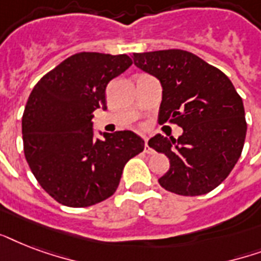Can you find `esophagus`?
I'll return each instance as SVG.
<instances>
[{
	"mask_svg": "<svg viewBox=\"0 0 261 261\" xmlns=\"http://www.w3.org/2000/svg\"><path fill=\"white\" fill-rule=\"evenodd\" d=\"M147 141H149V139L145 137V149H143V151H145V153H151V151H153V149H151V147L147 145Z\"/></svg>",
	"mask_w": 261,
	"mask_h": 261,
	"instance_id": "obj_1",
	"label": "esophagus"
}]
</instances>
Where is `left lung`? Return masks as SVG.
Segmentation results:
<instances>
[{
    "label": "left lung",
    "instance_id": "obj_1",
    "mask_svg": "<svg viewBox=\"0 0 261 261\" xmlns=\"http://www.w3.org/2000/svg\"><path fill=\"white\" fill-rule=\"evenodd\" d=\"M133 59L163 87L159 122L182 128L177 139L157 134L149 141L171 164L160 186L184 196L217 188L239 161L247 135L243 98L231 81L184 50L134 53Z\"/></svg>",
    "mask_w": 261,
    "mask_h": 261
}]
</instances>
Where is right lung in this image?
<instances>
[{
    "label": "right lung",
    "instance_id": "right-lung-1",
    "mask_svg": "<svg viewBox=\"0 0 261 261\" xmlns=\"http://www.w3.org/2000/svg\"><path fill=\"white\" fill-rule=\"evenodd\" d=\"M133 65L128 55L79 53L47 73L22 115L24 154L47 194L69 207H88L114 194L123 168L145 147L133 131L98 133L93 112L107 110L106 88Z\"/></svg>",
    "mask_w": 261,
    "mask_h": 261
}]
</instances>
